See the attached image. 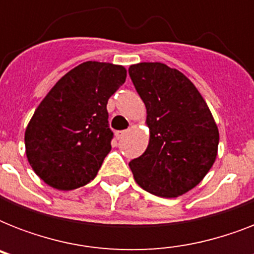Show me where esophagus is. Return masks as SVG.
Returning a JSON list of instances; mask_svg holds the SVG:
<instances>
[{
    "label": "esophagus",
    "instance_id": "esophagus-1",
    "mask_svg": "<svg viewBox=\"0 0 254 254\" xmlns=\"http://www.w3.org/2000/svg\"><path fill=\"white\" fill-rule=\"evenodd\" d=\"M127 130H119V131H116V138L117 139H121L124 138V135L127 134Z\"/></svg>",
    "mask_w": 254,
    "mask_h": 254
}]
</instances>
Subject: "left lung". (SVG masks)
<instances>
[{
  "mask_svg": "<svg viewBox=\"0 0 254 254\" xmlns=\"http://www.w3.org/2000/svg\"><path fill=\"white\" fill-rule=\"evenodd\" d=\"M135 91L146 107L150 141L129 167L145 191L177 197L193 189L212 167L219 130L196 87L163 63L130 65Z\"/></svg>",
  "mask_w": 254,
  "mask_h": 254,
  "instance_id": "obj_1",
  "label": "left lung"
}]
</instances>
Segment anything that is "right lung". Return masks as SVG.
Masks as SVG:
<instances>
[{
	"label": "right lung",
	"instance_id": "obj_1",
	"mask_svg": "<svg viewBox=\"0 0 254 254\" xmlns=\"http://www.w3.org/2000/svg\"><path fill=\"white\" fill-rule=\"evenodd\" d=\"M125 79L123 65L85 62L42 100L25 133L26 155L42 181L73 190L96 177L112 149L108 100Z\"/></svg>",
	"mask_w": 254,
	"mask_h": 254
}]
</instances>
